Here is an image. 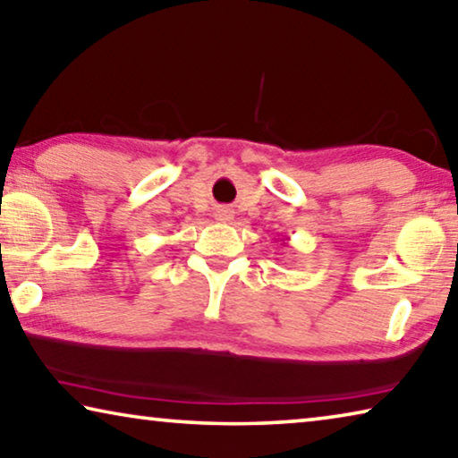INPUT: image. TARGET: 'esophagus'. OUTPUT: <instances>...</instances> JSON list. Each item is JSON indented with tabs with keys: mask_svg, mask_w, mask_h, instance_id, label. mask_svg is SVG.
Listing matches in <instances>:
<instances>
[{
	"mask_svg": "<svg viewBox=\"0 0 458 458\" xmlns=\"http://www.w3.org/2000/svg\"><path fill=\"white\" fill-rule=\"evenodd\" d=\"M216 220L217 222H230L232 220V212H230V209H217V212H216Z\"/></svg>",
	"mask_w": 458,
	"mask_h": 458,
	"instance_id": "34e87169",
	"label": "esophagus"
}]
</instances>
